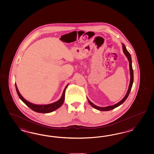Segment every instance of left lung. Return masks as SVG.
I'll use <instances>...</instances> for the list:
<instances>
[{
	"mask_svg": "<svg viewBox=\"0 0 154 154\" xmlns=\"http://www.w3.org/2000/svg\"><path fill=\"white\" fill-rule=\"evenodd\" d=\"M122 48H123V51L124 52L125 55H126V57H128V59L129 60V66H130V74H131V81H130V85H129V88H128V92L126 93V95L124 97V98H123L122 100H121L120 102H119V103H117L115 105H113V106H108L106 107H98L97 106H95V104H94L93 103L91 102L90 100H88L89 104L93 107L95 108V109L99 110V111H110V110H112L113 109L117 107L118 106H120L121 104H122L125 101L127 98L128 97L129 93L131 92V89L132 88V85H133V79H134V76H133V68H132V64H131V54L128 51V50H126V47L125 45H122Z\"/></svg>",
	"mask_w": 154,
	"mask_h": 154,
	"instance_id": "8db88e82",
	"label": "left lung"
}]
</instances>
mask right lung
<instances>
[{"label": "right lung", "instance_id": "1", "mask_svg": "<svg viewBox=\"0 0 154 154\" xmlns=\"http://www.w3.org/2000/svg\"><path fill=\"white\" fill-rule=\"evenodd\" d=\"M16 86V89L17 93L19 95V98L28 107L32 109L33 111L35 112H38V113H50V112H53L54 111L56 110L58 108L60 107L63 104L64 99H65V92L66 89L68 86H67L65 87V89L64 90L63 93L62 95L61 98L56 102L47 104V105H37V104H34L33 103L29 102L27 100H26L24 98L21 96V95L19 93V90L17 89V87L16 86V84H15Z\"/></svg>", "mask_w": 154, "mask_h": 154}]
</instances>
